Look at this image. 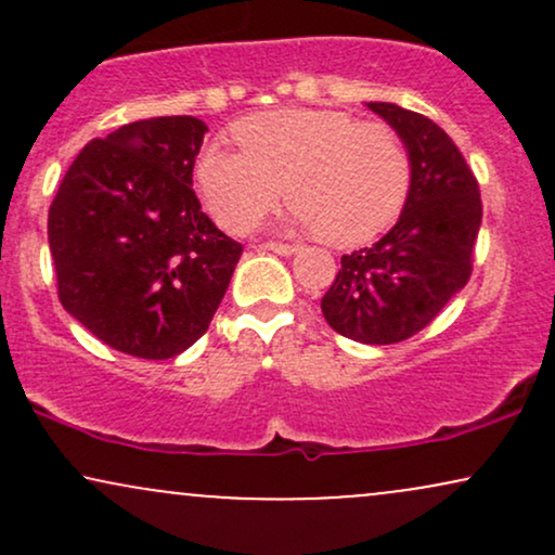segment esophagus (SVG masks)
Wrapping results in <instances>:
<instances>
[{"mask_svg": "<svg viewBox=\"0 0 555 555\" xmlns=\"http://www.w3.org/2000/svg\"><path fill=\"white\" fill-rule=\"evenodd\" d=\"M263 250H271V253H279V256H295L299 250L297 245H289V242H263Z\"/></svg>", "mask_w": 555, "mask_h": 555, "instance_id": "obj_1", "label": "esophagus"}]
</instances>
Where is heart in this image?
I'll use <instances>...</instances> for the list:
<instances>
[{
    "mask_svg": "<svg viewBox=\"0 0 555 555\" xmlns=\"http://www.w3.org/2000/svg\"><path fill=\"white\" fill-rule=\"evenodd\" d=\"M242 151L206 145L195 180L229 232H247L286 197L295 219L336 247L378 237L397 219L412 182L404 140L384 122L339 109H276L234 127Z\"/></svg>",
    "mask_w": 555,
    "mask_h": 555,
    "instance_id": "b5f03b06",
    "label": "heart"
}]
</instances>
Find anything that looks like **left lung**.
<instances>
[{"mask_svg": "<svg viewBox=\"0 0 555 555\" xmlns=\"http://www.w3.org/2000/svg\"><path fill=\"white\" fill-rule=\"evenodd\" d=\"M367 106L410 151V195L391 232L341 256L321 310L347 339L397 344L428 326L473 276L482 201L473 169L433 119L386 101Z\"/></svg>", "mask_w": 555, "mask_h": 555, "instance_id": "obj_1", "label": "left lung"}]
</instances>
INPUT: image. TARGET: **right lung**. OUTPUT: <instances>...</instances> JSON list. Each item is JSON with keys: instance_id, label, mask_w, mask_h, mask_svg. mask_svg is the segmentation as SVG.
<instances>
[{"instance_id": "right-lung-1", "label": "right lung", "mask_w": 555, "mask_h": 555, "mask_svg": "<svg viewBox=\"0 0 555 555\" xmlns=\"http://www.w3.org/2000/svg\"><path fill=\"white\" fill-rule=\"evenodd\" d=\"M197 117H154L93 138L49 208L56 295L95 339L169 360L211 326L242 245L201 211Z\"/></svg>"}]
</instances>
